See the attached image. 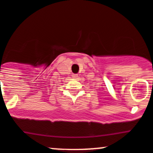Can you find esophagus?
Here are the masks:
<instances>
[{"mask_svg": "<svg viewBox=\"0 0 153 153\" xmlns=\"http://www.w3.org/2000/svg\"><path fill=\"white\" fill-rule=\"evenodd\" d=\"M78 75L77 74H73V78H78Z\"/></svg>", "mask_w": 153, "mask_h": 153, "instance_id": "34e87169", "label": "esophagus"}]
</instances>
